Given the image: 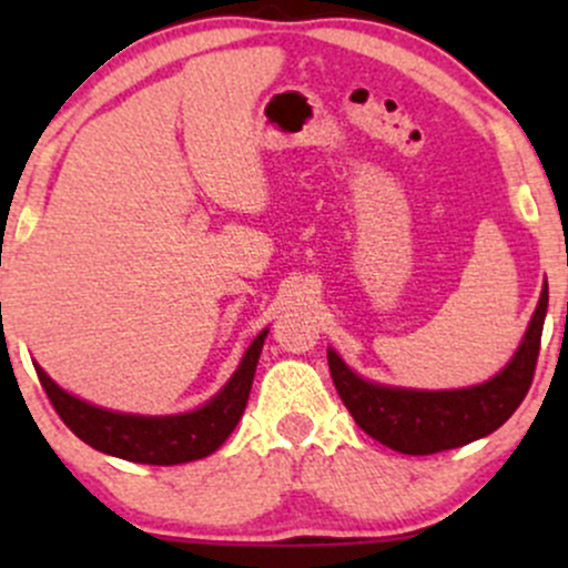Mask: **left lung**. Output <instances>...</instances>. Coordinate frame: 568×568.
Wrapping results in <instances>:
<instances>
[{
  "label": "left lung",
  "instance_id": "left-lung-1",
  "mask_svg": "<svg viewBox=\"0 0 568 568\" xmlns=\"http://www.w3.org/2000/svg\"><path fill=\"white\" fill-rule=\"evenodd\" d=\"M545 315L547 283L510 363L488 382L473 387L408 389L368 382L357 376L334 349H328V368L338 397L363 433L400 454H438L486 438L510 419L531 387Z\"/></svg>",
  "mask_w": 568,
  "mask_h": 568
}]
</instances>
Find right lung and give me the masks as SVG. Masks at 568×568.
I'll return each instance as SVG.
<instances>
[{
    "instance_id": "add662e5",
    "label": "right lung",
    "mask_w": 568,
    "mask_h": 568,
    "mask_svg": "<svg viewBox=\"0 0 568 568\" xmlns=\"http://www.w3.org/2000/svg\"><path fill=\"white\" fill-rule=\"evenodd\" d=\"M266 334L270 328L253 338L230 382L211 400L202 403L200 408L186 410V414L143 416L93 406V403L58 387L37 363L34 368L63 425L95 452L139 462V465H184V462L202 459V456L216 452L237 427L247 406Z\"/></svg>"
}]
</instances>
